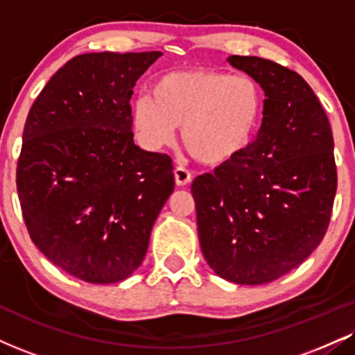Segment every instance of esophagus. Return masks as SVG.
<instances>
[{
  "instance_id": "esophagus-1",
  "label": "esophagus",
  "mask_w": 355,
  "mask_h": 355,
  "mask_svg": "<svg viewBox=\"0 0 355 355\" xmlns=\"http://www.w3.org/2000/svg\"><path fill=\"white\" fill-rule=\"evenodd\" d=\"M173 173H175V183H177L178 187H185L191 182V173L185 168V166H177Z\"/></svg>"
}]
</instances>
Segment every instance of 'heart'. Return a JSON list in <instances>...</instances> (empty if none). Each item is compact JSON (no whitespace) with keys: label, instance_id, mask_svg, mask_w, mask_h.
I'll list each match as a JSON object with an SVG mask.
<instances>
[{"label":"heart","instance_id":"heart-1","mask_svg":"<svg viewBox=\"0 0 355 355\" xmlns=\"http://www.w3.org/2000/svg\"><path fill=\"white\" fill-rule=\"evenodd\" d=\"M264 92L251 76L220 69L168 72L157 79L150 97L135 101L132 117L150 148L172 144L182 127V142L205 165H223L250 147L261 127Z\"/></svg>","mask_w":355,"mask_h":355}]
</instances>
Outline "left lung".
<instances>
[{
  "label": "left lung",
  "instance_id": "1",
  "mask_svg": "<svg viewBox=\"0 0 355 355\" xmlns=\"http://www.w3.org/2000/svg\"><path fill=\"white\" fill-rule=\"evenodd\" d=\"M228 62L261 85V129L236 159L191 183L200 246L223 279L266 284L322 241L337 190L334 139L309 84L256 55Z\"/></svg>",
  "mask_w": 355,
  "mask_h": 355
}]
</instances>
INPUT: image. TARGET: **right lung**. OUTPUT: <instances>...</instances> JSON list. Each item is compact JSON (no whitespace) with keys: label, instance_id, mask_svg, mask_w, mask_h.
<instances>
[{"label":"right lung","instance_id":"right-lung-1","mask_svg":"<svg viewBox=\"0 0 355 355\" xmlns=\"http://www.w3.org/2000/svg\"><path fill=\"white\" fill-rule=\"evenodd\" d=\"M162 55L72 58L29 109L16 187L34 245L85 283L129 277L175 187L172 159L134 144L130 97Z\"/></svg>","mask_w":355,"mask_h":355}]
</instances>
